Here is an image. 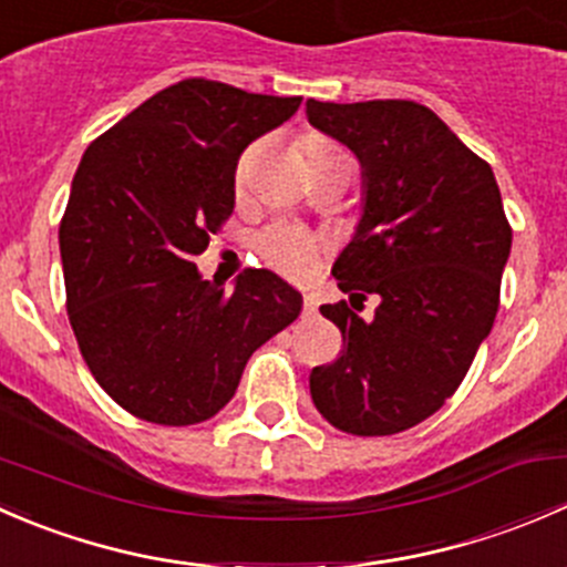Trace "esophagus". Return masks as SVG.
Returning a JSON list of instances; mask_svg holds the SVG:
<instances>
[{
	"instance_id": "esophagus-1",
	"label": "esophagus",
	"mask_w": 567,
	"mask_h": 567,
	"mask_svg": "<svg viewBox=\"0 0 567 567\" xmlns=\"http://www.w3.org/2000/svg\"><path fill=\"white\" fill-rule=\"evenodd\" d=\"M301 310H305V316H316L318 312L316 293H305V305H301Z\"/></svg>"
}]
</instances>
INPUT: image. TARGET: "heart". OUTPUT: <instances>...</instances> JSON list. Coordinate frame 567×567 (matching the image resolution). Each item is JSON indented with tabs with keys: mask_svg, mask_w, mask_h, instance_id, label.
I'll return each instance as SVG.
<instances>
[{
	"mask_svg": "<svg viewBox=\"0 0 567 567\" xmlns=\"http://www.w3.org/2000/svg\"><path fill=\"white\" fill-rule=\"evenodd\" d=\"M299 151L305 156L307 173L316 175L323 169L334 167H348V153L337 145L331 136L318 134V131H307L299 136ZM257 153L260 145L244 147L241 156L236 162V186L244 188L249 183L251 169L257 164ZM257 255L262 257L266 266H271L274 271H279L282 277L301 279L312 271L316 260L323 251V238L316 236L310 230H301L293 225H271L255 238Z\"/></svg>",
	"mask_w": 567,
	"mask_h": 567,
	"instance_id": "heart-1",
	"label": "heart"
}]
</instances>
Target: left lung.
Masks as SVG:
<instances>
[{"instance_id": "1", "label": "left lung", "mask_w": 567, "mask_h": 567, "mask_svg": "<svg viewBox=\"0 0 567 567\" xmlns=\"http://www.w3.org/2000/svg\"><path fill=\"white\" fill-rule=\"evenodd\" d=\"M316 128L364 167V214L320 312L342 351L310 373L312 403L337 431L392 436L436 414L472 368L499 310L513 230L488 162L414 101H307ZM382 299L364 321L352 307Z\"/></svg>"}]
</instances>
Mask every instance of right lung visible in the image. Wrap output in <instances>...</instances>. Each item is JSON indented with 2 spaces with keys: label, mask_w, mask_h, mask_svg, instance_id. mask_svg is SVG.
Segmentation results:
<instances>
[{
  "label": "right lung",
  "mask_w": 567,
  "mask_h": 567,
  "mask_svg": "<svg viewBox=\"0 0 567 567\" xmlns=\"http://www.w3.org/2000/svg\"><path fill=\"white\" fill-rule=\"evenodd\" d=\"M301 99L183 79L90 142L60 221L68 320L109 398L156 425H197L238 390L249 357L301 310L266 268L236 288L194 257L236 205L244 147Z\"/></svg>",
  "instance_id": "add662e5"
}]
</instances>
